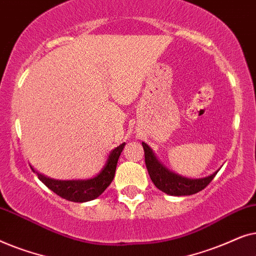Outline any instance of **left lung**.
<instances>
[{
    "label": "left lung",
    "mask_w": 256,
    "mask_h": 256,
    "mask_svg": "<svg viewBox=\"0 0 256 256\" xmlns=\"http://www.w3.org/2000/svg\"><path fill=\"white\" fill-rule=\"evenodd\" d=\"M142 146L143 149H144L146 166L148 169L149 176L152 178V183L155 184L157 188H160V191L166 192L168 194L190 196L197 194V192L202 191V188L208 186L213 178L216 177V172H218V171H216L211 176L199 178V180H188V178L171 172L166 168H164L156 160V157L152 154V150L144 142H142Z\"/></svg>",
    "instance_id": "left-lung-1"
}]
</instances>
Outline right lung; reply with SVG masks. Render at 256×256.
<instances>
[{"label": "right lung", "instance_id": "1", "mask_svg": "<svg viewBox=\"0 0 256 256\" xmlns=\"http://www.w3.org/2000/svg\"><path fill=\"white\" fill-rule=\"evenodd\" d=\"M126 143H122L112 150L108 157L106 166L101 172L94 178L86 180H57L52 178L45 177L44 174L36 172L40 180L46 185L51 191H54L59 197L66 199V200L74 202H85L93 200L99 197L106 188L110 186L113 180L116 164L120 157L122 150L124 148ZM34 170V169H32Z\"/></svg>", "mask_w": 256, "mask_h": 256}]
</instances>
